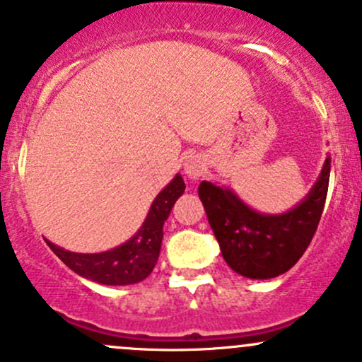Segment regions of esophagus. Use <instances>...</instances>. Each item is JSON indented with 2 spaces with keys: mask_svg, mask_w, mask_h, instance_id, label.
<instances>
[{
  "mask_svg": "<svg viewBox=\"0 0 362 362\" xmlns=\"http://www.w3.org/2000/svg\"><path fill=\"white\" fill-rule=\"evenodd\" d=\"M185 175H187V178H191V180H197L199 177H203V173L206 171V163L203 161L201 158H197V156H191V158L185 161Z\"/></svg>",
  "mask_w": 362,
  "mask_h": 362,
  "instance_id": "obj_1",
  "label": "esophagus"
}]
</instances>
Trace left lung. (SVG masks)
Listing matches in <instances>:
<instances>
[{
    "label": "left lung",
    "instance_id": "left-lung-1",
    "mask_svg": "<svg viewBox=\"0 0 362 362\" xmlns=\"http://www.w3.org/2000/svg\"><path fill=\"white\" fill-rule=\"evenodd\" d=\"M332 158L302 203L283 215H260L229 189L201 182L199 197L213 234L232 271L250 279H271L290 271L310 245L325 210Z\"/></svg>",
    "mask_w": 362,
    "mask_h": 362
}]
</instances>
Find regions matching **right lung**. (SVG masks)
I'll return each mask as SVG.
<instances>
[{"label":"right lung","instance_id":"right-lung-1","mask_svg":"<svg viewBox=\"0 0 362 362\" xmlns=\"http://www.w3.org/2000/svg\"><path fill=\"white\" fill-rule=\"evenodd\" d=\"M185 191L180 175L173 178L152 203L149 215L140 230L117 248L104 253H72L62 250L47 239L50 250L71 271L86 279L109 286L140 283L154 269L163 241V223L168 218L175 201Z\"/></svg>","mask_w":362,"mask_h":362}]
</instances>
